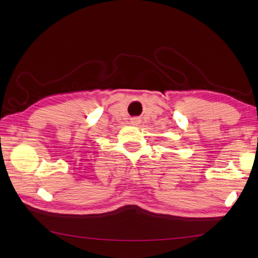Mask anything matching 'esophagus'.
Segmentation results:
<instances>
[{"mask_svg":"<svg viewBox=\"0 0 258 258\" xmlns=\"http://www.w3.org/2000/svg\"><path fill=\"white\" fill-rule=\"evenodd\" d=\"M139 122H140V120H139L138 118H133V119H132V124H134V125L139 124Z\"/></svg>","mask_w":258,"mask_h":258,"instance_id":"1","label":"esophagus"}]
</instances>
